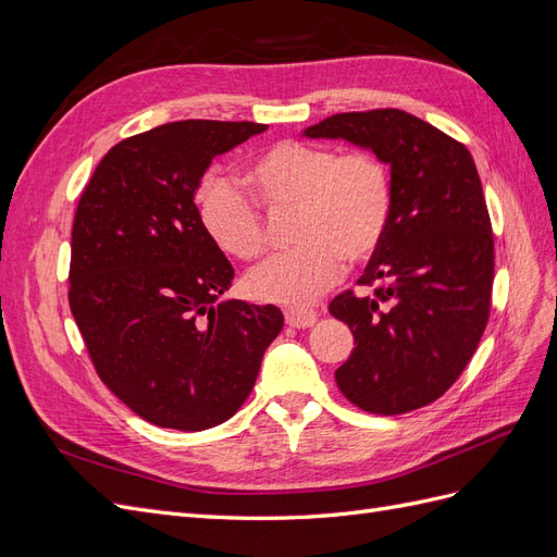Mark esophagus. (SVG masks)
I'll return each mask as SVG.
<instances>
[{"label": "esophagus", "instance_id": "1", "mask_svg": "<svg viewBox=\"0 0 557 557\" xmlns=\"http://www.w3.org/2000/svg\"><path fill=\"white\" fill-rule=\"evenodd\" d=\"M315 320H318V311H313V309H305V307L285 309V323H288L290 327L305 330V327H311Z\"/></svg>", "mask_w": 557, "mask_h": 557}]
</instances>
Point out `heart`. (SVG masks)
Wrapping results in <instances>:
<instances>
[{"instance_id": "obj_1", "label": "heart", "mask_w": 557, "mask_h": 557, "mask_svg": "<svg viewBox=\"0 0 557 557\" xmlns=\"http://www.w3.org/2000/svg\"><path fill=\"white\" fill-rule=\"evenodd\" d=\"M246 181L260 205L295 211V248L246 276L252 297L307 305L379 250L393 218V176L372 150H339L285 139L250 162ZM197 215L209 239L227 256L250 262L269 246L262 211L237 185L209 176L197 190Z\"/></svg>"}]
</instances>
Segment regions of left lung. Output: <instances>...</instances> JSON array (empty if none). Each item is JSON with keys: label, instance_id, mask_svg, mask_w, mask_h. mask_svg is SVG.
I'll return each instance as SVG.
<instances>
[{"label": "left lung", "instance_id": "obj_1", "mask_svg": "<svg viewBox=\"0 0 557 557\" xmlns=\"http://www.w3.org/2000/svg\"><path fill=\"white\" fill-rule=\"evenodd\" d=\"M311 139L369 148L393 176V218L360 285L330 301L356 348L334 379L362 411L395 416L440 399L465 372L491 315L493 225L465 144L399 109L336 113Z\"/></svg>", "mask_w": 557, "mask_h": 557}]
</instances>
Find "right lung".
<instances>
[{"label": "right lung", "instance_id": "add662e5", "mask_svg": "<svg viewBox=\"0 0 557 557\" xmlns=\"http://www.w3.org/2000/svg\"><path fill=\"white\" fill-rule=\"evenodd\" d=\"M260 123L178 121L115 144L78 199L70 307L99 379L158 428L225 423L256 385L283 313L221 295L234 269L197 215L215 156Z\"/></svg>", "mask_w": 557, "mask_h": 557}]
</instances>
